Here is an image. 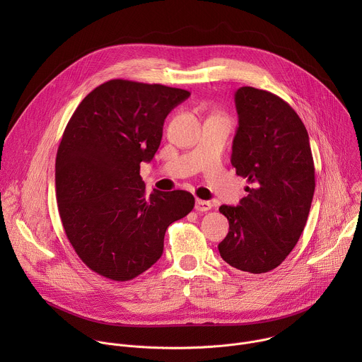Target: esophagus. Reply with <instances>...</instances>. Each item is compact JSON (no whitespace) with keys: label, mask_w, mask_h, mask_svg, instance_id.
I'll return each mask as SVG.
<instances>
[{"label":"esophagus","mask_w":362,"mask_h":362,"mask_svg":"<svg viewBox=\"0 0 362 362\" xmlns=\"http://www.w3.org/2000/svg\"><path fill=\"white\" fill-rule=\"evenodd\" d=\"M194 209H196L197 212H208V211L212 209V203L208 202V200H200V199H197V200H196V204H194Z\"/></svg>","instance_id":"esophagus-1"}]
</instances>
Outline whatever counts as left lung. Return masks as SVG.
I'll list each match as a JSON object with an SVG mask.
<instances>
[{
	"mask_svg": "<svg viewBox=\"0 0 362 362\" xmlns=\"http://www.w3.org/2000/svg\"><path fill=\"white\" fill-rule=\"evenodd\" d=\"M239 117L232 166L246 179L239 206H221L229 232L219 243L230 267L265 274L278 268L295 247L311 209L315 168L308 132L279 95L255 87L235 93Z\"/></svg>",
	"mask_w": 362,
	"mask_h": 362,
	"instance_id": "obj_1",
	"label": "left lung"
}]
</instances>
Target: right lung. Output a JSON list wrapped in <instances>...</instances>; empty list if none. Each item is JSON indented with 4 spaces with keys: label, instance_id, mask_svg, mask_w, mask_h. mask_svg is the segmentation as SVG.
<instances>
[{
    "label": "right lung",
    "instance_id": "add662e5",
    "mask_svg": "<svg viewBox=\"0 0 362 362\" xmlns=\"http://www.w3.org/2000/svg\"><path fill=\"white\" fill-rule=\"evenodd\" d=\"M187 90L115 78L73 113L56 158L64 232L95 274L130 281L158 262L169 225L192 212L186 190L146 193L140 163L158 151L168 115Z\"/></svg>",
    "mask_w": 362,
    "mask_h": 362
}]
</instances>
